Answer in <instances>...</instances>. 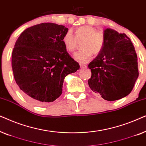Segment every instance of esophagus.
<instances>
[{
	"label": "esophagus",
	"mask_w": 146,
	"mask_h": 146,
	"mask_svg": "<svg viewBox=\"0 0 146 146\" xmlns=\"http://www.w3.org/2000/svg\"><path fill=\"white\" fill-rule=\"evenodd\" d=\"M80 66L81 68H86V66H87L86 65L84 64H80Z\"/></svg>",
	"instance_id": "1"
}]
</instances>
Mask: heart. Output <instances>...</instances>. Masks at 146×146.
Here are the masks:
<instances>
[{
	"label": "heart",
	"mask_w": 146,
	"mask_h": 146,
	"mask_svg": "<svg viewBox=\"0 0 146 146\" xmlns=\"http://www.w3.org/2000/svg\"><path fill=\"white\" fill-rule=\"evenodd\" d=\"M75 35L70 31L64 35L62 42L66 50L73 52L76 49L78 42L82 40L81 43V50L76 53L74 57L80 63H86L92 58V53L97 55L100 52L104 45V36L100 33L96 32L94 28L90 26H82L76 29Z\"/></svg>",
	"instance_id": "1"
}]
</instances>
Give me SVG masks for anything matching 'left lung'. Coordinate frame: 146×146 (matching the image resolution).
Instances as JSON below:
<instances>
[{"label":"left lung","instance_id":"1","mask_svg":"<svg viewBox=\"0 0 146 146\" xmlns=\"http://www.w3.org/2000/svg\"><path fill=\"white\" fill-rule=\"evenodd\" d=\"M103 35L102 50L88 66L92 72L88 85L104 100H117L131 92L138 78L137 54L125 34L106 29Z\"/></svg>","mask_w":146,"mask_h":146}]
</instances>
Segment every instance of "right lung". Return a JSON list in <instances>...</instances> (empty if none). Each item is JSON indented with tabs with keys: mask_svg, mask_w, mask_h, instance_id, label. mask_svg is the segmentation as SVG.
<instances>
[{
	"mask_svg": "<svg viewBox=\"0 0 146 146\" xmlns=\"http://www.w3.org/2000/svg\"><path fill=\"white\" fill-rule=\"evenodd\" d=\"M68 31L63 25L40 23L25 30L16 42L12 54L14 77L24 96L35 104L56 100L65 77L80 68L62 42Z\"/></svg>",
	"mask_w": 146,
	"mask_h": 146,
	"instance_id": "right-lung-1",
	"label": "right lung"
}]
</instances>
